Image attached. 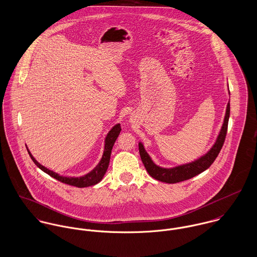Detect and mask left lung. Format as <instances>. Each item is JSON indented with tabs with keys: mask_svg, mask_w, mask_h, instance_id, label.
Listing matches in <instances>:
<instances>
[{
	"mask_svg": "<svg viewBox=\"0 0 257 257\" xmlns=\"http://www.w3.org/2000/svg\"><path fill=\"white\" fill-rule=\"evenodd\" d=\"M228 117H229V103H228V106H227V111H226L223 127L221 129V132L218 136L217 141L212 147V149L205 156L201 157L195 162H192L190 164H186L183 166H179L173 169H163L156 166L151 160V158L149 157V155L147 154V152L145 151L142 144L140 143L139 144L140 157L149 174L159 181H163L167 183H177L180 181L190 179L193 176L209 169L210 166L215 162L216 158L218 157L225 143L227 131H228Z\"/></svg>",
	"mask_w": 257,
	"mask_h": 257,
	"instance_id": "left-lung-1",
	"label": "left lung"
}]
</instances>
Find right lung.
<instances>
[{
  "instance_id": "obj_1",
  "label": "right lung",
  "mask_w": 257,
  "mask_h": 257,
  "mask_svg": "<svg viewBox=\"0 0 257 257\" xmlns=\"http://www.w3.org/2000/svg\"><path fill=\"white\" fill-rule=\"evenodd\" d=\"M121 131V127H120V124H117L115 125L114 127L109 131V133L107 134L106 136V139H105V146H104V152H103V156L99 162V164L90 171L88 172L86 175L84 176H81V177H66V176H61L59 175L56 172L54 171H49L48 169H46L45 167L41 166L33 157L32 155L30 154L29 150V156L31 158V160L33 161V163L41 170V171L46 172L47 174H49L50 176L54 177L55 179H57L59 181L63 182V183H66V184H69V185H73V186H76V187H86V186H90V185H94L96 183H98L103 175L105 174V172L107 171V168H108V165H109V161H110V155H111V150H112V147L114 145L115 141L119 135Z\"/></svg>"
}]
</instances>
